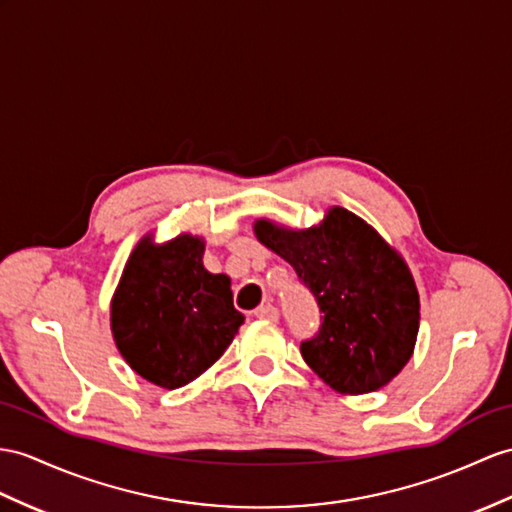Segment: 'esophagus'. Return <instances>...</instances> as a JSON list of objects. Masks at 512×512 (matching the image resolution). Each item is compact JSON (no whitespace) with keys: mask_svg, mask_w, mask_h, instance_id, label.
<instances>
[{"mask_svg":"<svg viewBox=\"0 0 512 512\" xmlns=\"http://www.w3.org/2000/svg\"><path fill=\"white\" fill-rule=\"evenodd\" d=\"M254 317H258V319H267V321H278L280 313H278V308H276V306L265 304V306H258V308L254 310Z\"/></svg>","mask_w":512,"mask_h":512,"instance_id":"34e87169","label":"esophagus"}]
</instances>
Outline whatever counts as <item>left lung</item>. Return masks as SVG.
Masks as SVG:
<instances>
[{"mask_svg": "<svg viewBox=\"0 0 512 512\" xmlns=\"http://www.w3.org/2000/svg\"><path fill=\"white\" fill-rule=\"evenodd\" d=\"M254 232L319 306V332L299 345L306 365L339 393L389 384L413 356L419 332V293L404 258L341 206L308 230L258 219Z\"/></svg>", "mask_w": 512, "mask_h": 512, "instance_id": "8db88e82", "label": "left lung"}]
</instances>
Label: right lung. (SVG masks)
<instances>
[{"label":"right lung","mask_w":512,"mask_h":512,"mask_svg":"<svg viewBox=\"0 0 512 512\" xmlns=\"http://www.w3.org/2000/svg\"><path fill=\"white\" fill-rule=\"evenodd\" d=\"M204 241L180 234L134 247L110 304L117 350L141 378L178 389L215 365L245 317L230 278L206 271Z\"/></svg>","instance_id":"right-lung-1"}]
</instances>
